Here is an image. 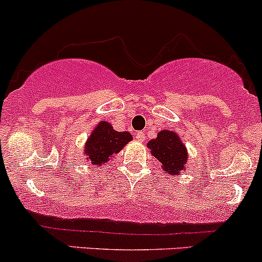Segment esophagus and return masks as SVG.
Masks as SVG:
<instances>
[{"instance_id":"34e87169","label":"esophagus","mask_w":262,"mask_h":262,"mask_svg":"<svg viewBox=\"0 0 262 262\" xmlns=\"http://www.w3.org/2000/svg\"><path fill=\"white\" fill-rule=\"evenodd\" d=\"M136 138H137V141L143 142L144 139H146V134H144V132H138V133L136 134Z\"/></svg>"}]
</instances>
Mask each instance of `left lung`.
I'll return each mask as SVG.
<instances>
[{
  "mask_svg": "<svg viewBox=\"0 0 262 262\" xmlns=\"http://www.w3.org/2000/svg\"><path fill=\"white\" fill-rule=\"evenodd\" d=\"M147 146L167 173L179 175L186 165V148L175 132L161 130L157 138L149 141Z\"/></svg>",
  "mask_w": 262,
  "mask_h": 262,
  "instance_id": "left-lung-1",
  "label": "left lung"
}]
</instances>
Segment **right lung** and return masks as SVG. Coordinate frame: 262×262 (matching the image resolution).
Here are the masks:
<instances>
[{
    "mask_svg": "<svg viewBox=\"0 0 262 262\" xmlns=\"http://www.w3.org/2000/svg\"><path fill=\"white\" fill-rule=\"evenodd\" d=\"M129 141H132V136L128 132H116L107 121H101L90 136L84 153L92 165L97 167L109 161Z\"/></svg>",
    "mask_w": 262,
    "mask_h": 262,
    "instance_id": "right-lung-1",
    "label": "right lung"
}]
</instances>
